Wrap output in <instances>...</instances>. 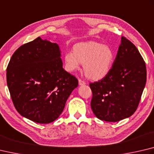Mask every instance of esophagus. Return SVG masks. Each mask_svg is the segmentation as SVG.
Listing matches in <instances>:
<instances>
[{
	"label": "esophagus",
	"mask_w": 154,
	"mask_h": 154,
	"mask_svg": "<svg viewBox=\"0 0 154 154\" xmlns=\"http://www.w3.org/2000/svg\"><path fill=\"white\" fill-rule=\"evenodd\" d=\"M79 85H85V82H84V81L79 79Z\"/></svg>",
	"instance_id": "esophagus-1"
}]
</instances>
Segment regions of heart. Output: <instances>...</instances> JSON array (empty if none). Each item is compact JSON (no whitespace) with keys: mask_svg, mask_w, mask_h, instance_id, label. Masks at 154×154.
<instances>
[{"mask_svg":"<svg viewBox=\"0 0 154 154\" xmlns=\"http://www.w3.org/2000/svg\"><path fill=\"white\" fill-rule=\"evenodd\" d=\"M114 60V54L110 47L95 42L76 44L73 51L65 54L66 69L72 72L83 63V71L93 80L102 79L110 71Z\"/></svg>","mask_w":154,"mask_h":154,"instance_id":"heart-1","label":"heart"}]
</instances>
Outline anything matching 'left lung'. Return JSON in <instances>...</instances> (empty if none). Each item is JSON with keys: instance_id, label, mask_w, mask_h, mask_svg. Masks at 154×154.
Listing matches in <instances>:
<instances>
[{"instance_id": "left-lung-1", "label": "left lung", "mask_w": 154, "mask_h": 154, "mask_svg": "<svg viewBox=\"0 0 154 154\" xmlns=\"http://www.w3.org/2000/svg\"><path fill=\"white\" fill-rule=\"evenodd\" d=\"M145 63L136 46L122 36L118 52L108 73L89 83L91 107L97 118L117 122L133 115L146 83Z\"/></svg>"}]
</instances>
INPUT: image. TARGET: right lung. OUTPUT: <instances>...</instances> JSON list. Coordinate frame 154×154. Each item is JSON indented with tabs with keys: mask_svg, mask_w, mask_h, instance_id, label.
<instances>
[{
	"mask_svg": "<svg viewBox=\"0 0 154 154\" xmlns=\"http://www.w3.org/2000/svg\"><path fill=\"white\" fill-rule=\"evenodd\" d=\"M7 83L18 112L40 124L58 118L78 85L77 78L63 68L58 44L40 37L14 52L7 68Z\"/></svg>",
	"mask_w": 154,
	"mask_h": 154,
	"instance_id": "1",
	"label": "right lung"
}]
</instances>
